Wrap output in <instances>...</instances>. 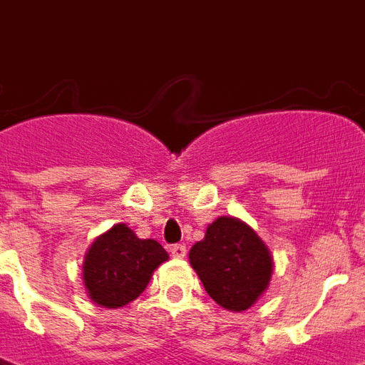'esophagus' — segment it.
Masks as SVG:
<instances>
[{"label": "esophagus", "instance_id": "1", "mask_svg": "<svg viewBox=\"0 0 365 365\" xmlns=\"http://www.w3.org/2000/svg\"><path fill=\"white\" fill-rule=\"evenodd\" d=\"M170 252L174 257H185V254H187V248H185V244H172Z\"/></svg>", "mask_w": 365, "mask_h": 365}]
</instances>
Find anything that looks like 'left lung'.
I'll return each instance as SVG.
<instances>
[{"label": "left lung", "instance_id": "8db88e82", "mask_svg": "<svg viewBox=\"0 0 365 365\" xmlns=\"http://www.w3.org/2000/svg\"><path fill=\"white\" fill-rule=\"evenodd\" d=\"M189 261L212 299L227 311H246L269 286L272 259L252 229L235 217H217L189 252Z\"/></svg>", "mask_w": 365, "mask_h": 365}]
</instances>
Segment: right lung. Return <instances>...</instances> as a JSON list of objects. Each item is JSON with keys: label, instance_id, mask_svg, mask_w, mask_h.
<instances>
[{"label": "right lung", "instance_id": "right-lung-1", "mask_svg": "<svg viewBox=\"0 0 365 365\" xmlns=\"http://www.w3.org/2000/svg\"><path fill=\"white\" fill-rule=\"evenodd\" d=\"M166 259L168 254L157 240L138 239L134 231L119 223L88 248L83 280L94 303L117 309L136 299Z\"/></svg>", "mask_w": 365, "mask_h": 365}]
</instances>
